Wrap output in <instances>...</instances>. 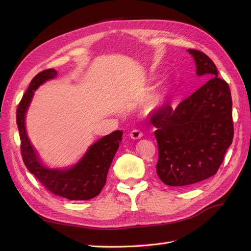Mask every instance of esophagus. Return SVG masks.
I'll list each match as a JSON object with an SVG mask.
<instances>
[{
	"instance_id": "1",
	"label": "esophagus",
	"mask_w": 251,
	"mask_h": 251,
	"mask_svg": "<svg viewBox=\"0 0 251 251\" xmlns=\"http://www.w3.org/2000/svg\"><path fill=\"white\" fill-rule=\"evenodd\" d=\"M142 136H143L142 132H141L140 130H137V128H135V130L131 131V133H130V137H131L132 139H134V140L140 139V138L142 137Z\"/></svg>"
}]
</instances>
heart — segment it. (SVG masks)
<instances>
[{
	"label": "heart",
	"instance_id": "obj_1",
	"mask_svg": "<svg viewBox=\"0 0 251 251\" xmlns=\"http://www.w3.org/2000/svg\"><path fill=\"white\" fill-rule=\"evenodd\" d=\"M161 104H162V97L160 95H158V96L154 97L153 100H151L149 101L146 109L149 112H153V111H156V110H158L159 108H160Z\"/></svg>",
	"mask_w": 251,
	"mask_h": 251
}]
</instances>
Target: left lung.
Here are the masks:
<instances>
[{
  "label": "left lung",
  "instance_id": "8db88e82",
  "mask_svg": "<svg viewBox=\"0 0 251 251\" xmlns=\"http://www.w3.org/2000/svg\"><path fill=\"white\" fill-rule=\"evenodd\" d=\"M187 51L197 74L209 79L176 108L164 104L151 115L159 151L157 175L170 186H189L216 175L233 138L228 83L205 53Z\"/></svg>",
  "mask_w": 251,
  "mask_h": 251
}]
</instances>
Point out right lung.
I'll list each match as a JSON object with an SVG mask.
<instances>
[{
    "label": "right lung",
    "mask_w": 251,
    "mask_h": 251,
    "mask_svg": "<svg viewBox=\"0 0 251 251\" xmlns=\"http://www.w3.org/2000/svg\"><path fill=\"white\" fill-rule=\"evenodd\" d=\"M56 75L57 72L54 69H47L36 74L18 105L17 125L20 132L22 158L28 171L50 193L73 201L90 200L100 195L105 184L110 165L123 140V132L115 131L96 141L89 148L81 160L71 169H48L43 165L28 139L25 115L34 91Z\"/></svg>",
    "instance_id": "add662e5"
}]
</instances>
